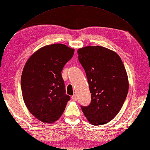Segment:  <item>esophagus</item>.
I'll list each match as a JSON object with an SVG mask.
<instances>
[{
    "label": "esophagus",
    "instance_id": "esophagus-1",
    "mask_svg": "<svg viewBox=\"0 0 150 150\" xmlns=\"http://www.w3.org/2000/svg\"><path fill=\"white\" fill-rule=\"evenodd\" d=\"M71 98L73 99L74 101H76V100H77V96H76V95H74L73 96H72Z\"/></svg>",
    "mask_w": 150,
    "mask_h": 150
}]
</instances>
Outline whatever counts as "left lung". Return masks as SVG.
Wrapping results in <instances>:
<instances>
[{"mask_svg":"<svg viewBox=\"0 0 150 150\" xmlns=\"http://www.w3.org/2000/svg\"><path fill=\"white\" fill-rule=\"evenodd\" d=\"M84 69L91 103L81 106L92 125L109 122L121 110L129 91L126 70L121 59L112 50L101 46H87L77 50Z\"/></svg>","mask_w":150,"mask_h":150,"instance_id":"8db88e82","label":"left lung"}]
</instances>
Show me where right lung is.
Returning <instances> with one entry per match:
<instances>
[{
  "mask_svg": "<svg viewBox=\"0 0 150 150\" xmlns=\"http://www.w3.org/2000/svg\"><path fill=\"white\" fill-rule=\"evenodd\" d=\"M74 53V49L64 44L48 45L34 52L25 65L21 78L24 102L41 122L58 120L70 100L62 71Z\"/></svg>",
  "mask_w": 150,
  "mask_h": 150,
  "instance_id": "right-lung-1",
  "label": "right lung"
}]
</instances>
